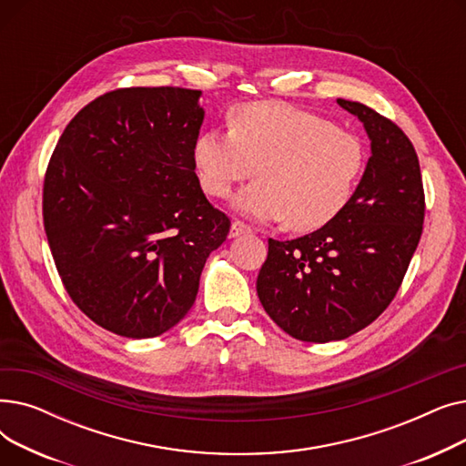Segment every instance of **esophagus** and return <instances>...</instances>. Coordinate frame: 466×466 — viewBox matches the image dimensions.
Returning <instances> with one entry per match:
<instances>
[{"label": "esophagus", "mask_w": 466, "mask_h": 466, "mask_svg": "<svg viewBox=\"0 0 466 466\" xmlns=\"http://www.w3.org/2000/svg\"><path fill=\"white\" fill-rule=\"evenodd\" d=\"M249 232H251V228L246 223H241V220H234V223L230 225L228 238H239V236L249 234Z\"/></svg>", "instance_id": "1"}]
</instances>
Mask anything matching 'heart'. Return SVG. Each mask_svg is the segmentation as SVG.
<instances>
[{"instance_id":"1","label":"heart","mask_w":466,"mask_h":466,"mask_svg":"<svg viewBox=\"0 0 466 466\" xmlns=\"http://www.w3.org/2000/svg\"><path fill=\"white\" fill-rule=\"evenodd\" d=\"M230 130H204L192 143L202 188L225 198L236 183L257 179L232 202L260 223L285 220L292 230H315L344 211L366 166V147L332 120L281 102L236 106Z\"/></svg>"}]
</instances>
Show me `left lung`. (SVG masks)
Listing matches in <instances>:
<instances>
[{"label":"left lung","mask_w":466,"mask_h":466,"mask_svg":"<svg viewBox=\"0 0 466 466\" xmlns=\"http://www.w3.org/2000/svg\"><path fill=\"white\" fill-rule=\"evenodd\" d=\"M370 139L350 204L330 223L290 241H268L258 300L289 336L325 344L369 327L395 299L418 248L425 196L406 134L374 109L338 97Z\"/></svg>","instance_id":"1"}]
</instances>
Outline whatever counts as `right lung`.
Returning <instances> with one entry per match:
<instances>
[{"instance_id":"right-lung-1","label":"right lung","mask_w":466,"mask_h":466,"mask_svg":"<svg viewBox=\"0 0 466 466\" xmlns=\"http://www.w3.org/2000/svg\"><path fill=\"white\" fill-rule=\"evenodd\" d=\"M200 90L122 88L66 127L43 187V220L67 295L118 336L155 338L198 295L228 217L200 188L192 143Z\"/></svg>"}]
</instances>
